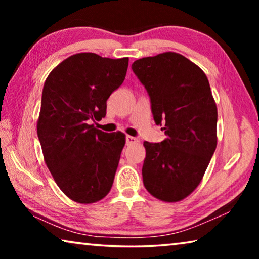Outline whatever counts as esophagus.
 <instances>
[{"label": "esophagus", "mask_w": 259, "mask_h": 259, "mask_svg": "<svg viewBox=\"0 0 259 259\" xmlns=\"http://www.w3.org/2000/svg\"><path fill=\"white\" fill-rule=\"evenodd\" d=\"M139 140L137 138L133 137V136H126V145H133V144L138 143Z\"/></svg>", "instance_id": "34e87169"}]
</instances>
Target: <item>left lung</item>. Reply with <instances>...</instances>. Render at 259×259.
I'll return each instance as SVG.
<instances>
[{
    "label": "left lung",
    "instance_id": "obj_1",
    "mask_svg": "<svg viewBox=\"0 0 259 259\" xmlns=\"http://www.w3.org/2000/svg\"><path fill=\"white\" fill-rule=\"evenodd\" d=\"M131 67L166 136L161 143H144V186L156 199L177 202L199 186L217 146V106L209 81L177 52L145 57Z\"/></svg>",
    "mask_w": 259,
    "mask_h": 259
}]
</instances>
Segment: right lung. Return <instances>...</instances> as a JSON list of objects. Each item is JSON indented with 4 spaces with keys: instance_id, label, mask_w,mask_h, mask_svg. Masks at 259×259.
Returning a JSON list of instances; mask_svg holds the SVG:
<instances>
[{
    "instance_id": "right-lung-1",
    "label": "right lung",
    "mask_w": 259,
    "mask_h": 259,
    "mask_svg": "<svg viewBox=\"0 0 259 259\" xmlns=\"http://www.w3.org/2000/svg\"><path fill=\"white\" fill-rule=\"evenodd\" d=\"M129 58L73 55L52 69L42 91L37 136L46 164L65 195L94 203L111 191L125 135L90 121L106 115V102L123 83Z\"/></svg>"
}]
</instances>
